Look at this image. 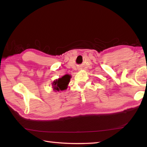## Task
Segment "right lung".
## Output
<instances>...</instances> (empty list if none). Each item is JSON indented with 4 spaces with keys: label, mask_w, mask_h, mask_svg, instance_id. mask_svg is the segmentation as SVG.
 <instances>
[{
    "label": "right lung",
    "mask_w": 147,
    "mask_h": 147,
    "mask_svg": "<svg viewBox=\"0 0 147 147\" xmlns=\"http://www.w3.org/2000/svg\"><path fill=\"white\" fill-rule=\"evenodd\" d=\"M71 76L70 74H65L61 78L54 80L52 83L53 90L55 92L64 90L67 88Z\"/></svg>",
    "instance_id": "right-lung-1"
}]
</instances>
